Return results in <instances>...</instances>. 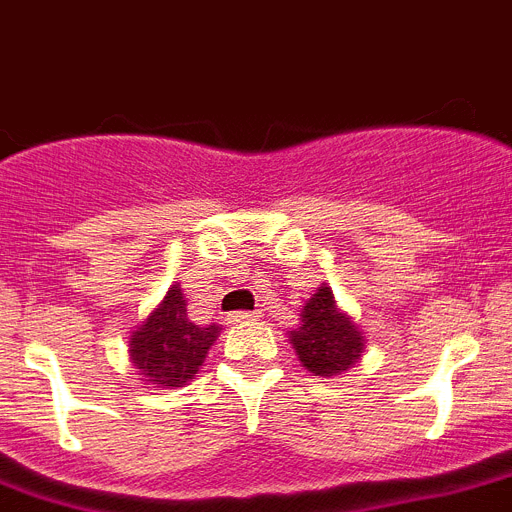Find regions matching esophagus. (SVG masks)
I'll use <instances>...</instances> for the list:
<instances>
[{
  "label": "esophagus",
  "instance_id": "esophagus-1",
  "mask_svg": "<svg viewBox=\"0 0 512 512\" xmlns=\"http://www.w3.org/2000/svg\"><path fill=\"white\" fill-rule=\"evenodd\" d=\"M256 318H259V313H256V310H235V313H230V316H227V321L248 323V321H256Z\"/></svg>",
  "mask_w": 512,
  "mask_h": 512
}]
</instances>
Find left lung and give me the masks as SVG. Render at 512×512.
<instances>
[{
	"label": "left lung",
	"instance_id": "8db88e82",
	"mask_svg": "<svg viewBox=\"0 0 512 512\" xmlns=\"http://www.w3.org/2000/svg\"><path fill=\"white\" fill-rule=\"evenodd\" d=\"M290 342L305 368L321 378L352 368L365 349L362 334L355 323L339 313L334 292L326 285L318 287L303 305V323L292 331Z\"/></svg>",
	"mask_w": 512,
	"mask_h": 512
}]
</instances>
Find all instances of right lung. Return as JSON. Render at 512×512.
I'll return each mask as SVG.
<instances>
[{"label":"right lung","mask_w":512,"mask_h":512,"mask_svg":"<svg viewBox=\"0 0 512 512\" xmlns=\"http://www.w3.org/2000/svg\"><path fill=\"white\" fill-rule=\"evenodd\" d=\"M220 326H196L186 313L181 287L173 285L165 300L129 339V355L139 375L157 388L186 386L207 357Z\"/></svg>","instance_id":"right-lung-1"}]
</instances>
